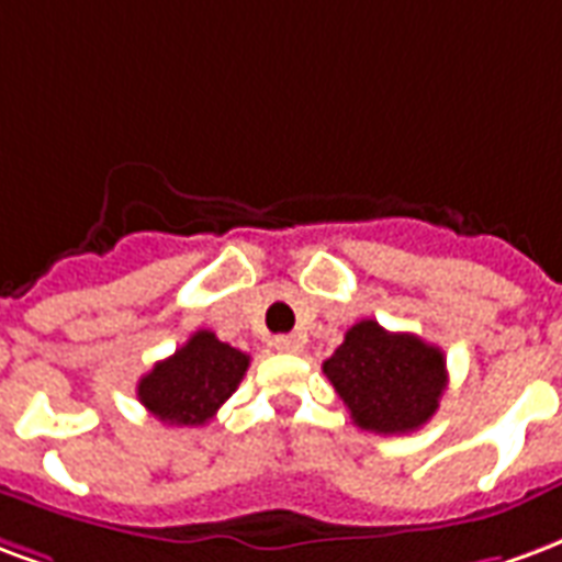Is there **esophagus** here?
<instances>
[{
	"label": "esophagus",
	"mask_w": 562,
	"mask_h": 562,
	"mask_svg": "<svg viewBox=\"0 0 562 562\" xmlns=\"http://www.w3.org/2000/svg\"><path fill=\"white\" fill-rule=\"evenodd\" d=\"M272 344H276L278 353H299L302 350V338H296V335H278Z\"/></svg>",
	"instance_id": "esophagus-1"
}]
</instances>
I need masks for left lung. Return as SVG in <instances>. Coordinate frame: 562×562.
<instances>
[{"mask_svg": "<svg viewBox=\"0 0 562 562\" xmlns=\"http://www.w3.org/2000/svg\"><path fill=\"white\" fill-rule=\"evenodd\" d=\"M323 374L362 431L407 434L431 419L446 389L440 347L411 331H386L376 321L347 329L323 362Z\"/></svg>", "mask_w": 562, "mask_h": 562, "instance_id": "1", "label": "left lung"}]
</instances>
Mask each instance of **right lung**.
Listing matches in <instances>:
<instances>
[{
    "mask_svg": "<svg viewBox=\"0 0 562 562\" xmlns=\"http://www.w3.org/2000/svg\"><path fill=\"white\" fill-rule=\"evenodd\" d=\"M251 356L200 329L137 383V398L164 425H206L231 398Z\"/></svg>",
    "mask_w": 562,
    "mask_h": 562,
    "instance_id": "1",
    "label": "right lung"
}]
</instances>
